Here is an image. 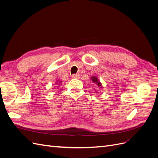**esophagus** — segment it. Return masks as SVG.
<instances>
[{"label":"esophagus","mask_w":158,"mask_h":158,"mask_svg":"<svg viewBox=\"0 0 158 158\" xmlns=\"http://www.w3.org/2000/svg\"><path fill=\"white\" fill-rule=\"evenodd\" d=\"M73 78H76V79H79L80 78V75L79 74H73Z\"/></svg>","instance_id":"1"}]
</instances>
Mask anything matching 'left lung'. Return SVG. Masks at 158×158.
<instances>
[{
  "label": "left lung",
  "instance_id": "obj_1",
  "mask_svg": "<svg viewBox=\"0 0 158 158\" xmlns=\"http://www.w3.org/2000/svg\"><path fill=\"white\" fill-rule=\"evenodd\" d=\"M90 80H92V82L94 84H95V85H96L97 88L98 89L102 88V84L101 82H100L98 78V77H96V76H92V77L90 78ZM96 93H98V92H96Z\"/></svg>",
  "mask_w": 158,
  "mask_h": 158
}]
</instances>
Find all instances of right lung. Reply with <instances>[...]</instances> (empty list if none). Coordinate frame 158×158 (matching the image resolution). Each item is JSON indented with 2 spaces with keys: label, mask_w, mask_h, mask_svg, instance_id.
I'll return each mask as SVG.
<instances>
[{
  "label": "right lung",
  "mask_w": 158,
  "mask_h": 158,
  "mask_svg": "<svg viewBox=\"0 0 158 158\" xmlns=\"http://www.w3.org/2000/svg\"><path fill=\"white\" fill-rule=\"evenodd\" d=\"M62 83V81H59V80H58V81H56V87H59V85H60V84Z\"/></svg>",
  "instance_id": "add662e5"
}]
</instances>
